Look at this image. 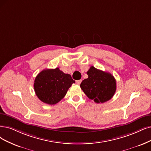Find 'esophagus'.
I'll use <instances>...</instances> for the list:
<instances>
[{
	"label": "esophagus",
	"instance_id": "esophagus-1",
	"mask_svg": "<svg viewBox=\"0 0 151 151\" xmlns=\"http://www.w3.org/2000/svg\"><path fill=\"white\" fill-rule=\"evenodd\" d=\"M81 81H82V80H77L76 81V83L77 85H80L81 84Z\"/></svg>",
	"mask_w": 151,
	"mask_h": 151
}]
</instances>
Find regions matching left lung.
<instances>
[{"label": "left lung", "instance_id": "obj_1", "mask_svg": "<svg viewBox=\"0 0 151 151\" xmlns=\"http://www.w3.org/2000/svg\"><path fill=\"white\" fill-rule=\"evenodd\" d=\"M87 75L88 78L81 82L80 87L88 98L96 103H103L113 98L116 90V81L112 75L93 66Z\"/></svg>", "mask_w": 151, "mask_h": 151}]
</instances>
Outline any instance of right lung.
Segmentation results:
<instances>
[{
    "label": "right lung",
    "instance_id": "right-lung-1",
    "mask_svg": "<svg viewBox=\"0 0 151 151\" xmlns=\"http://www.w3.org/2000/svg\"><path fill=\"white\" fill-rule=\"evenodd\" d=\"M75 83L70 75L64 73L58 68L45 69L36 76L33 87L40 101L52 105L61 101Z\"/></svg>",
    "mask_w": 151,
    "mask_h": 151
}]
</instances>
